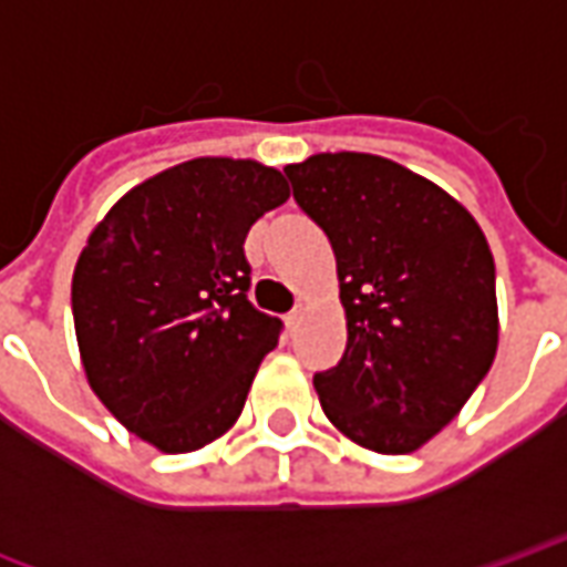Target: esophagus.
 <instances>
[{"instance_id": "obj_1", "label": "esophagus", "mask_w": 567, "mask_h": 567, "mask_svg": "<svg viewBox=\"0 0 567 567\" xmlns=\"http://www.w3.org/2000/svg\"><path fill=\"white\" fill-rule=\"evenodd\" d=\"M300 321H303V307L297 303L288 316H285V328H288V333H297V328H300Z\"/></svg>"}]
</instances>
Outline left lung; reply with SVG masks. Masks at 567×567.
<instances>
[{
  "instance_id": "obj_1",
  "label": "left lung",
  "mask_w": 567,
  "mask_h": 567,
  "mask_svg": "<svg viewBox=\"0 0 567 567\" xmlns=\"http://www.w3.org/2000/svg\"><path fill=\"white\" fill-rule=\"evenodd\" d=\"M285 175L331 239L346 309L343 358L312 380L321 410L368 450H419L495 361L486 236L443 187L377 154H312Z\"/></svg>"
}]
</instances>
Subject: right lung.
I'll list each match as a JSON object with an SVG mask.
<instances>
[{"label":"right lung","instance_id":"add662e5","mask_svg":"<svg viewBox=\"0 0 567 567\" xmlns=\"http://www.w3.org/2000/svg\"><path fill=\"white\" fill-rule=\"evenodd\" d=\"M288 199L279 169L197 157L117 199L72 276L81 364L96 398L161 452L221 437L282 321L251 307L246 236Z\"/></svg>","mask_w":567,"mask_h":567}]
</instances>
